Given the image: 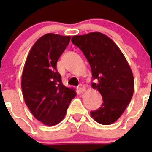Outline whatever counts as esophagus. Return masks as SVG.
Here are the masks:
<instances>
[{"label": "esophagus", "mask_w": 152, "mask_h": 152, "mask_svg": "<svg viewBox=\"0 0 152 152\" xmlns=\"http://www.w3.org/2000/svg\"><path fill=\"white\" fill-rule=\"evenodd\" d=\"M78 91L80 93H84L86 91V88H84V87H80V88H78Z\"/></svg>", "instance_id": "1"}]
</instances>
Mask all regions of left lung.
Instances as JSON below:
<instances>
[{
	"instance_id": "obj_1",
	"label": "left lung",
	"mask_w": 152,
	"mask_h": 152,
	"mask_svg": "<svg viewBox=\"0 0 152 152\" xmlns=\"http://www.w3.org/2000/svg\"><path fill=\"white\" fill-rule=\"evenodd\" d=\"M72 43L82 51L91 68L92 88L103 97L102 106L91 115L102 125L121 116L134 92V77L128 61L115 42L99 32L74 36Z\"/></svg>"
}]
</instances>
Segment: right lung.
I'll use <instances>...</instances> for the list:
<instances>
[{
    "label": "right lung",
    "instance_id": "right-lung-1",
    "mask_svg": "<svg viewBox=\"0 0 152 152\" xmlns=\"http://www.w3.org/2000/svg\"><path fill=\"white\" fill-rule=\"evenodd\" d=\"M71 36L47 33L35 42L22 74L24 101L34 117L46 126L64 119L75 90L67 88L57 71V61L70 42Z\"/></svg>",
    "mask_w": 152,
    "mask_h": 152
}]
</instances>
